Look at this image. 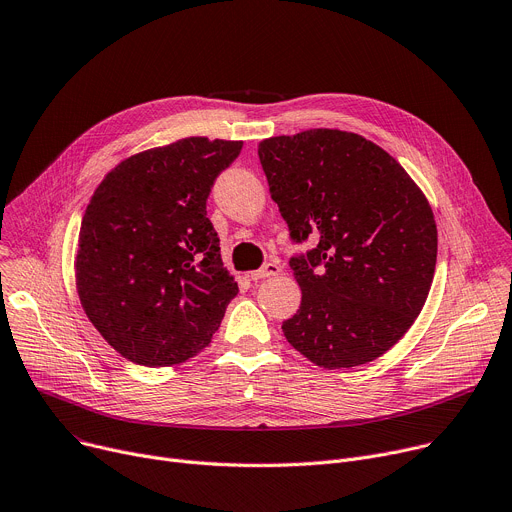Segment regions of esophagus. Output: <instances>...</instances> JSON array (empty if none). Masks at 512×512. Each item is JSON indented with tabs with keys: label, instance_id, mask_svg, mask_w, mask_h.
Returning a JSON list of instances; mask_svg holds the SVG:
<instances>
[{
	"label": "esophagus",
	"instance_id": "esophagus-1",
	"mask_svg": "<svg viewBox=\"0 0 512 512\" xmlns=\"http://www.w3.org/2000/svg\"><path fill=\"white\" fill-rule=\"evenodd\" d=\"M277 274H281V264H279V260H270V262H266L262 268L250 272L248 277H250L252 281H262V279L277 277Z\"/></svg>",
	"mask_w": 512,
	"mask_h": 512
}]
</instances>
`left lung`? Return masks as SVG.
Returning a JSON list of instances; mask_svg holds the SVG:
<instances>
[{"label": "left lung", "instance_id": "1", "mask_svg": "<svg viewBox=\"0 0 512 512\" xmlns=\"http://www.w3.org/2000/svg\"><path fill=\"white\" fill-rule=\"evenodd\" d=\"M258 157L293 244L301 305L285 338L324 369L359 367L418 318L437 266V223L420 188L379 145L336 129L270 137Z\"/></svg>", "mask_w": 512, "mask_h": 512}]
</instances>
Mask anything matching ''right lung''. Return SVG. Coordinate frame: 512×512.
I'll list each match as a JSON object with an SVG mask.
<instances>
[{
	"label": "right lung",
	"instance_id": "right-lung-1",
	"mask_svg": "<svg viewBox=\"0 0 512 512\" xmlns=\"http://www.w3.org/2000/svg\"><path fill=\"white\" fill-rule=\"evenodd\" d=\"M242 141L188 137L137 153L96 188L77 244L86 316L137 365H178L217 332L238 283L207 217L217 176Z\"/></svg>",
	"mask_w": 512,
	"mask_h": 512
}]
</instances>
